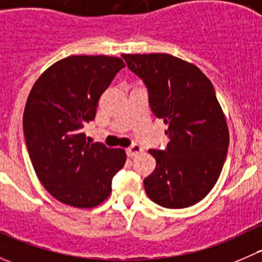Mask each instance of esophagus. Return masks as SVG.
Listing matches in <instances>:
<instances>
[{
    "instance_id": "1",
    "label": "esophagus",
    "mask_w": 262,
    "mask_h": 262,
    "mask_svg": "<svg viewBox=\"0 0 262 262\" xmlns=\"http://www.w3.org/2000/svg\"><path fill=\"white\" fill-rule=\"evenodd\" d=\"M141 150H142V147L139 146V144H132L130 147L126 148V153H128V156H130V157L136 156L137 153H139Z\"/></svg>"
}]
</instances>
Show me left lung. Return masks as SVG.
Listing matches in <instances>:
<instances>
[{"label": "left lung", "mask_w": 262, "mask_h": 262, "mask_svg": "<svg viewBox=\"0 0 262 262\" xmlns=\"http://www.w3.org/2000/svg\"><path fill=\"white\" fill-rule=\"evenodd\" d=\"M121 57L146 84L153 115L168 125L167 147L149 149L156 168L144 179L147 195L163 208L191 207L214 187L229 144L212 82L196 66L165 53Z\"/></svg>", "instance_id": "8db88e82"}]
</instances>
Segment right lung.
<instances>
[{
    "mask_svg": "<svg viewBox=\"0 0 262 262\" xmlns=\"http://www.w3.org/2000/svg\"><path fill=\"white\" fill-rule=\"evenodd\" d=\"M124 67L116 57L71 55L50 66L29 94L23 118L26 149L38 179L60 203L99 205L125 163L124 149L89 143L83 133L100 96Z\"/></svg>",
    "mask_w": 262,
    "mask_h": 262,
    "instance_id": "1",
    "label": "right lung"
}]
</instances>
